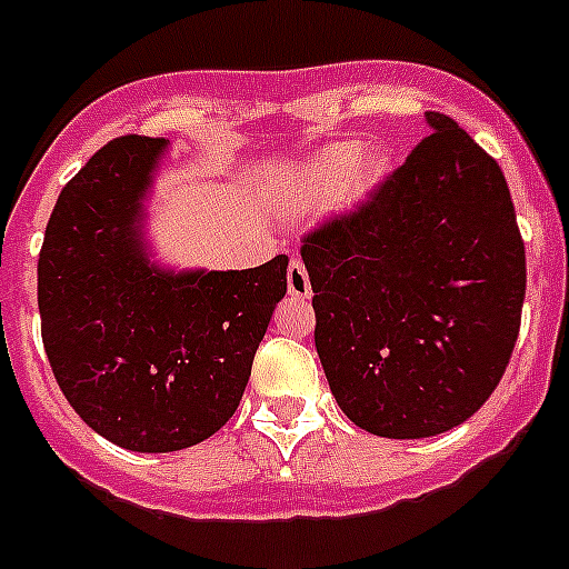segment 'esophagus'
I'll return each mask as SVG.
<instances>
[{"mask_svg": "<svg viewBox=\"0 0 569 569\" xmlns=\"http://www.w3.org/2000/svg\"><path fill=\"white\" fill-rule=\"evenodd\" d=\"M288 290H290V296H296V299H310L312 296L310 276H307L305 264H301L299 259H293L288 268Z\"/></svg>", "mask_w": 569, "mask_h": 569, "instance_id": "obj_1", "label": "esophagus"}]
</instances>
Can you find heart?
<instances>
[{
    "label": "heart",
    "mask_w": 569,
    "mask_h": 569,
    "mask_svg": "<svg viewBox=\"0 0 569 569\" xmlns=\"http://www.w3.org/2000/svg\"><path fill=\"white\" fill-rule=\"evenodd\" d=\"M389 160L378 149H361L358 143H338L310 154L296 169L290 206L296 211L325 202L338 189V202L343 208L361 206L387 180Z\"/></svg>",
    "instance_id": "b5f03b06"
}]
</instances>
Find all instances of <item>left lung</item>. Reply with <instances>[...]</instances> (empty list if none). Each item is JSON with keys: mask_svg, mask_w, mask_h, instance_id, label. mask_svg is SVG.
Instances as JSON below:
<instances>
[{"mask_svg": "<svg viewBox=\"0 0 569 569\" xmlns=\"http://www.w3.org/2000/svg\"><path fill=\"white\" fill-rule=\"evenodd\" d=\"M356 211L301 244L316 349L343 415L420 440L466 423L513 352L525 242L497 160L448 114Z\"/></svg>", "mask_w": 569, "mask_h": 569, "instance_id": "obj_1", "label": "left lung"}]
</instances>
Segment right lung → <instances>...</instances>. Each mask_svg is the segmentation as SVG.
Masks as SVG:
<instances>
[{
    "label": "right lung",
    "instance_id": "obj_1",
    "mask_svg": "<svg viewBox=\"0 0 569 569\" xmlns=\"http://www.w3.org/2000/svg\"><path fill=\"white\" fill-rule=\"evenodd\" d=\"M166 138L98 149L56 202L39 253L41 341L61 392L114 446L166 455L237 411L288 257L248 270H169L149 259L143 200Z\"/></svg>",
    "mask_w": 569,
    "mask_h": 569
}]
</instances>
